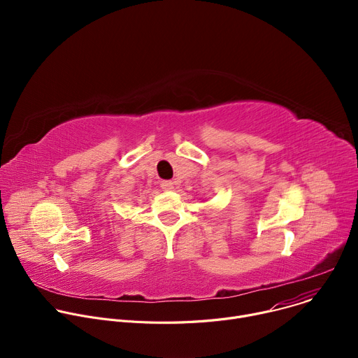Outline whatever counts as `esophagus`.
I'll return each instance as SVG.
<instances>
[{"label":"esophagus","instance_id":"esophagus-1","mask_svg":"<svg viewBox=\"0 0 358 358\" xmlns=\"http://www.w3.org/2000/svg\"><path fill=\"white\" fill-rule=\"evenodd\" d=\"M160 185L164 191H173L174 189V182L173 181H162Z\"/></svg>","mask_w":358,"mask_h":358}]
</instances>
